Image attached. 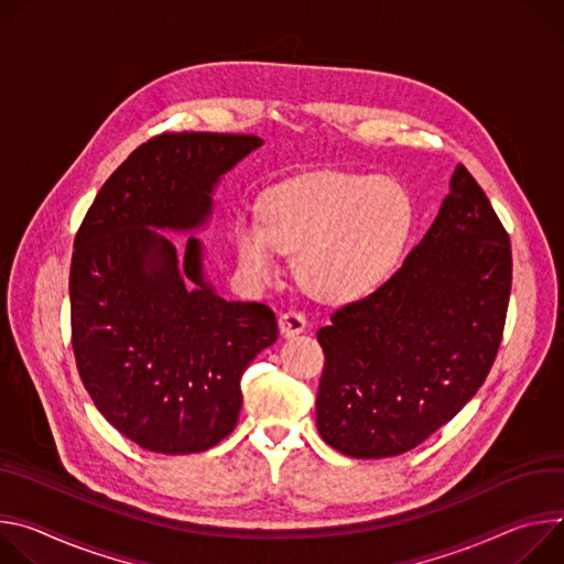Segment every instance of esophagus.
Instances as JSON below:
<instances>
[{"mask_svg":"<svg viewBox=\"0 0 564 564\" xmlns=\"http://www.w3.org/2000/svg\"><path fill=\"white\" fill-rule=\"evenodd\" d=\"M306 329V316L297 308H289L280 316V332L284 336H295Z\"/></svg>","mask_w":564,"mask_h":564,"instance_id":"esophagus-1","label":"esophagus"}]
</instances>
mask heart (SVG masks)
Listing matches in <instances>:
<instances>
[{"mask_svg": "<svg viewBox=\"0 0 564 564\" xmlns=\"http://www.w3.org/2000/svg\"><path fill=\"white\" fill-rule=\"evenodd\" d=\"M405 187L386 176L316 172L280 183L260 199V224L235 228L241 269L260 282L280 273L278 253H300L304 282L321 295L354 300L397 269L412 230Z\"/></svg>", "mask_w": 564, "mask_h": 564, "instance_id": "b5f03b06", "label": "heart"}]
</instances>
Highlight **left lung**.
I'll return each mask as SVG.
<instances>
[{
	"mask_svg": "<svg viewBox=\"0 0 564 564\" xmlns=\"http://www.w3.org/2000/svg\"><path fill=\"white\" fill-rule=\"evenodd\" d=\"M511 282L509 232L457 165L451 195L403 267L318 329L323 440L343 455L381 459L446 425L495 362Z\"/></svg>",
	"mask_w": 564,
	"mask_h": 564,
	"instance_id": "1",
	"label": "left lung"
}]
</instances>
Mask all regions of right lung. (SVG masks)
I'll return each instance as SVG.
<instances>
[{"instance_id": "add662e5", "label": "right lung", "mask_w": 564, "mask_h": 564, "mask_svg": "<svg viewBox=\"0 0 564 564\" xmlns=\"http://www.w3.org/2000/svg\"><path fill=\"white\" fill-rule=\"evenodd\" d=\"M260 145L250 134H156L102 183L76 232L78 373L100 414L145 451L191 455L224 442L246 367L278 340L271 306L228 302L204 282L195 237L178 260L150 230L204 224L217 178Z\"/></svg>"}]
</instances>
